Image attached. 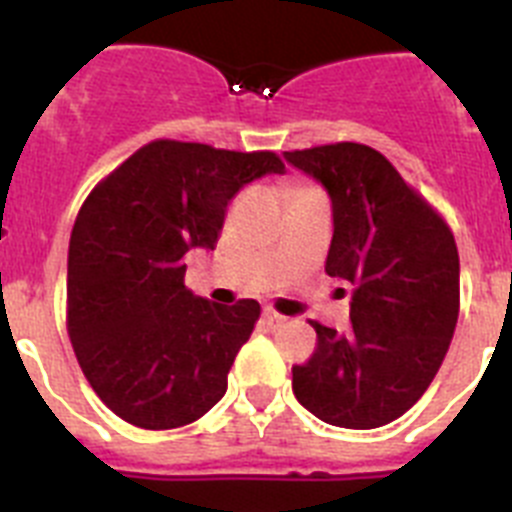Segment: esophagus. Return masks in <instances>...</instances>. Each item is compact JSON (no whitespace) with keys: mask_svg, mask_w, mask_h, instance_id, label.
<instances>
[{"mask_svg":"<svg viewBox=\"0 0 512 512\" xmlns=\"http://www.w3.org/2000/svg\"><path fill=\"white\" fill-rule=\"evenodd\" d=\"M264 320L269 325H282L287 318H284V315H279L277 310H271V307H264Z\"/></svg>","mask_w":512,"mask_h":512,"instance_id":"34e87169","label":"esophagus"}]
</instances>
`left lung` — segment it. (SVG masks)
<instances>
[{"instance_id": "left-lung-1", "label": "left lung", "mask_w": 512, "mask_h": 512, "mask_svg": "<svg viewBox=\"0 0 512 512\" xmlns=\"http://www.w3.org/2000/svg\"><path fill=\"white\" fill-rule=\"evenodd\" d=\"M284 158L328 192L325 274L354 287L348 333L310 323L318 348L292 366V390L325 423L379 428L413 408L449 351L459 318L454 233L374 148L330 143Z\"/></svg>"}]
</instances>
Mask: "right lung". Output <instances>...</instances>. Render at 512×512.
<instances>
[{
  "mask_svg": "<svg viewBox=\"0 0 512 512\" xmlns=\"http://www.w3.org/2000/svg\"><path fill=\"white\" fill-rule=\"evenodd\" d=\"M264 174H284L277 153L153 140L81 205L66 323L92 390L130 425L169 431L194 423L228 390L261 305L192 295L184 256L215 248L228 202Z\"/></svg>",
  "mask_w": 512,
  "mask_h": 512,
  "instance_id": "obj_1",
  "label": "right lung"
}]
</instances>
